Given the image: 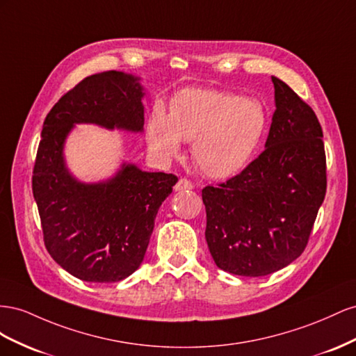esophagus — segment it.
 I'll return each mask as SVG.
<instances>
[{"mask_svg": "<svg viewBox=\"0 0 356 356\" xmlns=\"http://www.w3.org/2000/svg\"><path fill=\"white\" fill-rule=\"evenodd\" d=\"M192 188H194V185H192V181L188 180V179H180L175 186L176 191H188V189H192Z\"/></svg>", "mask_w": 356, "mask_h": 356, "instance_id": "1", "label": "esophagus"}]
</instances>
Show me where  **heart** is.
<instances>
[{
	"instance_id": "heart-1",
	"label": "heart",
	"mask_w": 356,
	"mask_h": 356,
	"mask_svg": "<svg viewBox=\"0 0 356 356\" xmlns=\"http://www.w3.org/2000/svg\"><path fill=\"white\" fill-rule=\"evenodd\" d=\"M267 111L258 99L210 89H185L170 103L156 104L147 122V143L161 158L177 154L180 141H192L191 156L209 177L237 175L261 145Z\"/></svg>"
}]
</instances>
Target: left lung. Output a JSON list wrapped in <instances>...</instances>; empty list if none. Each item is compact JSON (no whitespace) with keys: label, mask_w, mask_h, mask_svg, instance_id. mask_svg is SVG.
Returning a JSON list of instances; mask_svg holds the SVG:
<instances>
[{"label":"left lung","mask_w":356,"mask_h":356,"mask_svg":"<svg viewBox=\"0 0 356 356\" xmlns=\"http://www.w3.org/2000/svg\"><path fill=\"white\" fill-rule=\"evenodd\" d=\"M266 149L240 175L202 189L206 240L216 266L267 276L306 249L327 192L323 134L313 108L277 77Z\"/></svg>","instance_id":"left-lung-1"}]
</instances>
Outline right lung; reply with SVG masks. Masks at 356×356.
<instances>
[{
    "label": "right lung",
    "instance_id": "add662e5",
    "mask_svg": "<svg viewBox=\"0 0 356 356\" xmlns=\"http://www.w3.org/2000/svg\"><path fill=\"white\" fill-rule=\"evenodd\" d=\"M137 77L106 71L85 77L49 111L33 170V194L47 252L71 276L119 282L145 259L156 213L177 184L167 172L124 164L104 184H80L64 164L74 124L141 131L143 88Z\"/></svg>",
    "mask_w": 356,
    "mask_h": 356
}]
</instances>
